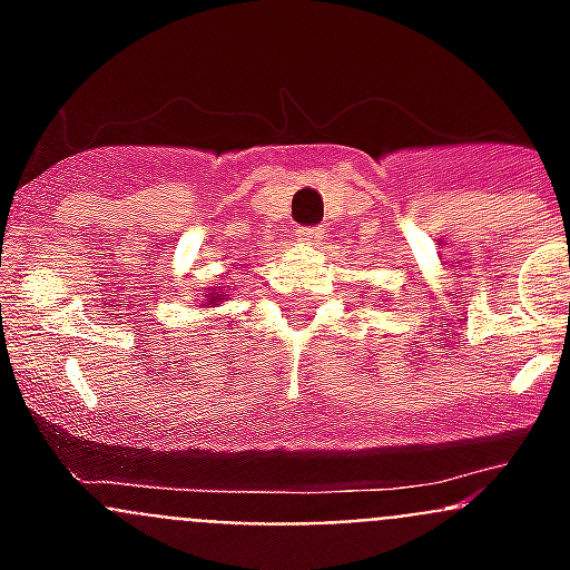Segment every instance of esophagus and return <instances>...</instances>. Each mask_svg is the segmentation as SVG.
<instances>
[{
  "label": "esophagus",
  "instance_id": "obj_1",
  "mask_svg": "<svg viewBox=\"0 0 570 570\" xmlns=\"http://www.w3.org/2000/svg\"><path fill=\"white\" fill-rule=\"evenodd\" d=\"M294 236L299 242H305V245H316V242L325 236V228H322V225H314V228H296Z\"/></svg>",
  "mask_w": 570,
  "mask_h": 570
}]
</instances>
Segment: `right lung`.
<instances>
[{"instance_id":"1","label":"right lung","mask_w":570,"mask_h":570,"mask_svg":"<svg viewBox=\"0 0 570 570\" xmlns=\"http://www.w3.org/2000/svg\"><path fill=\"white\" fill-rule=\"evenodd\" d=\"M234 291L236 288H234V285H230V282H228V285H214V288H208V294H205V296H208V299H205V308H216V305L228 299V296L234 294Z\"/></svg>"}]
</instances>
